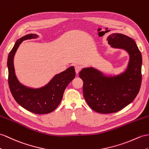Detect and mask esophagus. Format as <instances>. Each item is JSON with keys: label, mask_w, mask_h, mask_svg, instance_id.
Masks as SVG:
<instances>
[{"label": "esophagus", "mask_w": 149, "mask_h": 149, "mask_svg": "<svg viewBox=\"0 0 149 149\" xmlns=\"http://www.w3.org/2000/svg\"><path fill=\"white\" fill-rule=\"evenodd\" d=\"M81 69H82V67L80 65H76L75 67V70L77 74H78L79 72L81 70Z\"/></svg>", "instance_id": "obj_1"}]
</instances>
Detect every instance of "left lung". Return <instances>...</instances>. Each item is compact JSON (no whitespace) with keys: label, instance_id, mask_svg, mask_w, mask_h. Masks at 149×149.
<instances>
[{"label":"left lung","instance_id":"8db88e82","mask_svg":"<svg viewBox=\"0 0 149 149\" xmlns=\"http://www.w3.org/2000/svg\"><path fill=\"white\" fill-rule=\"evenodd\" d=\"M111 47L123 49L130 55L123 73L107 77L93 67L80 72L83 81V94L89 107L97 113H116L130 104L138 94L142 82V54L132 38L120 33L110 35Z\"/></svg>","mask_w":149,"mask_h":149}]
</instances>
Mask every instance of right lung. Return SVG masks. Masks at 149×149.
<instances>
[{
  "label": "right lung",
  "instance_id": "right-lung-1",
  "mask_svg": "<svg viewBox=\"0 0 149 149\" xmlns=\"http://www.w3.org/2000/svg\"><path fill=\"white\" fill-rule=\"evenodd\" d=\"M37 37L36 35L29 34L16 41L7 59L8 83L11 94L19 104L30 112L43 114L51 113L58 107L65 89L75 78V72L74 67L68 68L55 75L48 84L41 88L31 89L21 84L15 74L14 56L22 41Z\"/></svg>",
  "mask_w": 149,
  "mask_h": 149
}]
</instances>
